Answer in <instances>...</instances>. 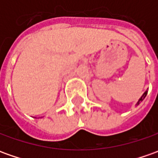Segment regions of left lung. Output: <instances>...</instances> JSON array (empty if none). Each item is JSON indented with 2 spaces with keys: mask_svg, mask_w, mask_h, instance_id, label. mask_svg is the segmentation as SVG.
<instances>
[{
  "mask_svg": "<svg viewBox=\"0 0 158 158\" xmlns=\"http://www.w3.org/2000/svg\"><path fill=\"white\" fill-rule=\"evenodd\" d=\"M147 93H148V91H146L145 93H143V94L142 97H141V98H139V100H138V103H137V106H138V105H139V104H140V102H142L143 100V98H144L146 97Z\"/></svg>",
  "mask_w": 158,
  "mask_h": 158,
  "instance_id": "1",
  "label": "left lung"
}]
</instances>
